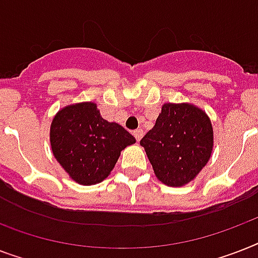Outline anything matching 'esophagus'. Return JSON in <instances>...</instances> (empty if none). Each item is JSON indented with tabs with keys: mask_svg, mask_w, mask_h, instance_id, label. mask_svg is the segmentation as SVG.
Masks as SVG:
<instances>
[{
	"mask_svg": "<svg viewBox=\"0 0 258 258\" xmlns=\"http://www.w3.org/2000/svg\"><path fill=\"white\" fill-rule=\"evenodd\" d=\"M134 137H135V139H137L138 142L141 141L142 137H143V130H142V128L135 130V131H134Z\"/></svg>",
	"mask_w": 258,
	"mask_h": 258,
	"instance_id": "1",
	"label": "esophagus"
}]
</instances>
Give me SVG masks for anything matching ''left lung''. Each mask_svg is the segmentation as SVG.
Here are the masks:
<instances>
[{
    "label": "left lung",
    "instance_id": "8db88e82",
    "mask_svg": "<svg viewBox=\"0 0 258 258\" xmlns=\"http://www.w3.org/2000/svg\"><path fill=\"white\" fill-rule=\"evenodd\" d=\"M162 183L179 187L198 175L213 151V127L205 111L188 103H165L155 125L142 138Z\"/></svg>",
    "mask_w": 258,
    "mask_h": 258
}]
</instances>
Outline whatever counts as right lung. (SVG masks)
Wrapping results in <instances>:
<instances>
[{
	"mask_svg": "<svg viewBox=\"0 0 258 258\" xmlns=\"http://www.w3.org/2000/svg\"><path fill=\"white\" fill-rule=\"evenodd\" d=\"M50 146L68 175L91 186L104 180L135 138L117 123L103 119L93 101L67 105L50 124Z\"/></svg>",
	"mask_w": 258,
	"mask_h": 258,
	"instance_id": "1",
	"label": "right lung"
}]
</instances>
